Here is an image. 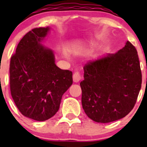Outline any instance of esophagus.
I'll list each match as a JSON object with an SVG mask.
<instances>
[{"mask_svg":"<svg viewBox=\"0 0 147 147\" xmlns=\"http://www.w3.org/2000/svg\"><path fill=\"white\" fill-rule=\"evenodd\" d=\"M82 79L81 77V74L79 72H75L73 74V81L75 82H78L80 80Z\"/></svg>","mask_w":147,"mask_h":147,"instance_id":"obj_1","label":"esophagus"}]
</instances>
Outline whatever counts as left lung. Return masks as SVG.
<instances>
[{
    "instance_id": "obj_1",
    "label": "left lung",
    "mask_w": 147,
    "mask_h": 147,
    "mask_svg": "<svg viewBox=\"0 0 147 147\" xmlns=\"http://www.w3.org/2000/svg\"><path fill=\"white\" fill-rule=\"evenodd\" d=\"M83 68L82 105L89 118L108 123L132 110L142 76L137 49L129 41L117 53L90 61Z\"/></svg>"
}]
</instances>
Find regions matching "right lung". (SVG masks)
Wrapping results in <instances>:
<instances>
[{
	"label": "right lung",
	"instance_id": "1",
	"mask_svg": "<svg viewBox=\"0 0 147 147\" xmlns=\"http://www.w3.org/2000/svg\"><path fill=\"white\" fill-rule=\"evenodd\" d=\"M49 29L29 31L10 58L13 101L22 115L36 121H45L55 115L63 94L72 84V72L56 66L53 51L40 43Z\"/></svg>",
	"mask_w": 147,
	"mask_h": 147
}]
</instances>
